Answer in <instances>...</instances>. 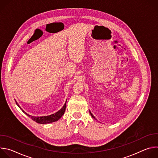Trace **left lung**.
I'll return each instance as SVG.
<instances>
[{
  "label": "left lung",
  "mask_w": 158,
  "mask_h": 158,
  "mask_svg": "<svg viewBox=\"0 0 158 158\" xmlns=\"http://www.w3.org/2000/svg\"><path fill=\"white\" fill-rule=\"evenodd\" d=\"M89 113H90V114H91V116H92V117H93V118H94V119H96V118H95V117H94V116H93V114H92V113H91V111H90V110H89Z\"/></svg>",
  "instance_id": "obj_1"
}]
</instances>
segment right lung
<instances>
[{"label":"right lung","instance_id":"obj_1","mask_svg":"<svg viewBox=\"0 0 158 158\" xmlns=\"http://www.w3.org/2000/svg\"><path fill=\"white\" fill-rule=\"evenodd\" d=\"M66 102H67V101H65L63 107L60 110H59L57 112H55V113H54L52 114H51L49 116H31V115L26 113V112L19 106L17 102L15 101L17 105L22 110V111L24 112V113H25L27 116L31 118L35 122H36L39 124H41L51 123L56 122V121H58L62 117V116L64 114V112H65V107H66Z\"/></svg>","mask_w":158,"mask_h":158}]
</instances>
